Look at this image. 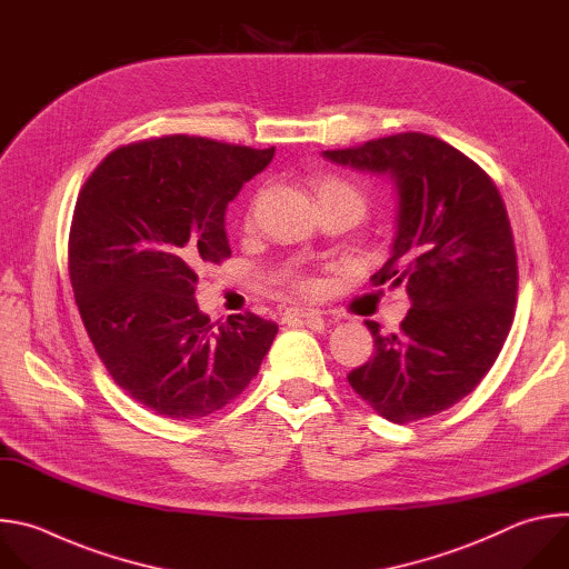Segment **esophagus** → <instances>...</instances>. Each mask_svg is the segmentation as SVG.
I'll list each match as a JSON object with an SVG mask.
<instances>
[{
    "mask_svg": "<svg viewBox=\"0 0 569 569\" xmlns=\"http://www.w3.org/2000/svg\"><path fill=\"white\" fill-rule=\"evenodd\" d=\"M320 311L318 309H311V307H291L282 313V320L289 322V320H311V318H318Z\"/></svg>",
    "mask_w": 569,
    "mask_h": 569,
    "instance_id": "34e87169",
    "label": "esophagus"
}]
</instances>
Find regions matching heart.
<instances>
[{
  "mask_svg": "<svg viewBox=\"0 0 569 569\" xmlns=\"http://www.w3.org/2000/svg\"><path fill=\"white\" fill-rule=\"evenodd\" d=\"M316 197H318V201L320 199H350L361 210H366V194L355 183L340 179V177H320L316 181ZM296 284L305 291H309L313 287L311 280H307V278H296Z\"/></svg>",
  "mask_w": 569,
  "mask_h": 569,
  "instance_id": "1",
  "label": "heart"
}]
</instances>
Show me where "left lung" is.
<instances>
[{
	"label": "left lung",
	"mask_w": 569,
	"mask_h": 569,
	"mask_svg": "<svg viewBox=\"0 0 569 569\" xmlns=\"http://www.w3.org/2000/svg\"><path fill=\"white\" fill-rule=\"evenodd\" d=\"M322 157L392 179L397 231L372 282L403 284L412 302L397 333L366 322L375 357L348 381L388 421L437 415L476 390L511 329L518 262L505 201L476 161L419 132Z\"/></svg>",
	"instance_id": "8db88e82"
}]
</instances>
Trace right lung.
Segmentation results:
<instances>
[{"instance_id":"right-lung-1","label":"right lung","mask_w":569,"mask_h":569,"mask_svg":"<svg viewBox=\"0 0 569 569\" xmlns=\"http://www.w3.org/2000/svg\"><path fill=\"white\" fill-rule=\"evenodd\" d=\"M276 148L161 137L104 157L82 186L69 278L91 343L134 401L170 419L231 403L258 375L278 325L256 313L217 327L194 300L197 267L231 256L226 206Z\"/></svg>"}]
</instances>
